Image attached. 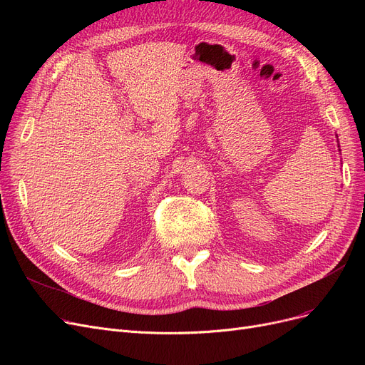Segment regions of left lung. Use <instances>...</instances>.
<instances>
[{"label":"left lung","mask_w":365,"mask_h":365,"mask_svg":"<svg viewBox=\"0 0 365 365\" xmlns=\"http://www.w3.org/2000/svg\"><path fill=\"white\" fill-rule=\"evenodd\" d=\"M337 142H339V140H337Z\"/></svg>","instance_id":"obj_1"}]
</instances>
